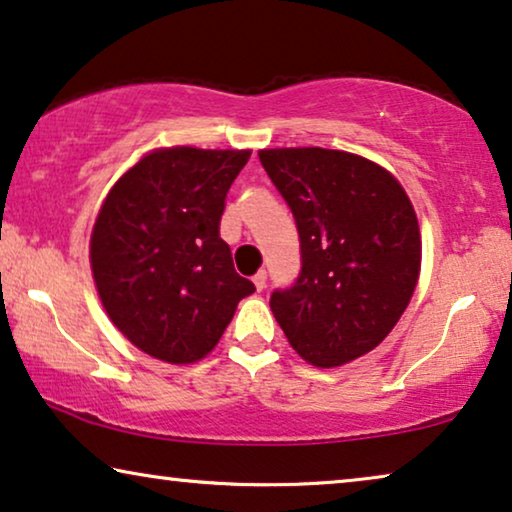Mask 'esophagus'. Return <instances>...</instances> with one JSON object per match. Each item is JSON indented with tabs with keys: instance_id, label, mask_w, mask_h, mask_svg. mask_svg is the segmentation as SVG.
I'll list each match as a JSON object with an SVG mask.
<instances>
[{
	"instance_id": "34e87169",
	"label": "esophagus",
	"mask_w": 512,
	"mask_h": 512,
	"mask_svg": "<svg viewBox=\"0 0 512 512\" xmlns=\"http://www.w3.org/2000/svg\"><path fill=\"white\" fill-rule=\"evenodd\" d=\"M265 282H268V272H265V270H258L256 275H254V286H256V291H263V289H265Z\"/></svg>"
}]
</instances>
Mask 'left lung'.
Returning <instances> with one entry per match:
<instances>
[{"label": "left lung", "mask_w": 512, "mask_h": 512, "mask_svg": "<svg viewBox=\"0 0 512 512\" xmlns=\"http://www.w3.org/2000/svg\"><path fill=\"white\" fill-rule=\"evenodd\" d=\"M258 158L289 202L303 270L270 310L300 359L338 368L398 324L422 270L415 207L398 179L349 151L296 146Z\"/></svg>", "instance_id": "1"}]
</instances>
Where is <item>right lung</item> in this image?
<instances>
[{"instance_id":"add662e5","label":"right lung","mask_w":512,"mask_h":512,"mask_svg":"<svg viewBox=\"0 0 512 512\" xmlns=\"http://www.w3.org/2000/svg\"><path fill=\"white\" fill-rule=\"evenodd\" d=\"M249 149L163 146L144 153L102 200L90 270L104 312L144 354L172 366L219 345L254 284L235 272L219 221Z\"/></svg>"}]
</instances>
